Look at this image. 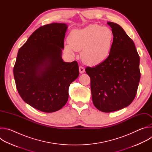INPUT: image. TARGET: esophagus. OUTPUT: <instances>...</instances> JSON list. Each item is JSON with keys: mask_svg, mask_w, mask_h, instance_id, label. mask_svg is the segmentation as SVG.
<instances>
[{"mask_svg": "<svg viewBox=\"0 0 152 152\" xmlns=\"http://www.w3.org/2000/svg\"><path fill=\"white\" fill-rule=\"evenodd\" d=\"M79 72H80V73H83L85 72V69H84L83 67H82V66H79Z\"/></svg>", "mask_w": 152, "mask_h": 152, "instance_id": "1", "label": "esophagus"}]
</instances>
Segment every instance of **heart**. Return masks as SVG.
Listing matches in <instances>:
<instances>
[{
	"instance_id": "obj_1",
	"label": "heart",
	"mask_w": 152,
	"mask_h": 152,
	"mask_svg": "<svg viewBox=\"0 0 152 152\" xmlns=\"http://www.w3.org/2000/svg\"><path fill=\"white\" fill-rule=\"evenodd\" d=\"M114 35L111 29L92 24L84 28L72 31L68 38L66 49L81 51L82 61L91 66H97L109 57L114 43Z\"/></svg>"
}]
</instances>
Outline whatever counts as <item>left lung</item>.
Returning <instances> with one entry per match:
<instances>
[{"label":"left lung","mask_w":152,"mask_h":152,"mask_svg":"<svg viewBox=\"0 0 152 152\" xmlns=\"http://www.w3.org/2000/svg\"><path fill=\"white\" fill-rule=\"evenodd\" d=\"M107 24L114 35L111 53L103 62L85 69L91 79L93 104L104 113L118 111L131 104L141 77L140 56L133 40L118 24Z\"/></svg>","instance_id":"left-lung-1"}]
</instances>
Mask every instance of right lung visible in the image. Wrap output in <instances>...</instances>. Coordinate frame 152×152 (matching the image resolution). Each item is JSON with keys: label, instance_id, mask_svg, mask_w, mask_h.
<instances>
[{"label": "right lung", "instance_id": "1", "mask_svg": "<svg viewBox=\"0 0 152 152\" xmlns=\"http://www.w3.org/2000/svg\"><path fill=\"white\" fill-rule=\"evenodd\" d=\"M67 29L65 23L42 26L18 52L13 70L16 88L26 103L42 112L61 109L70 83L79 75L77 61L66 62L61 58Z\"/></svg>", "mask_w": 152, "mask_h": 152}]
</instances>
